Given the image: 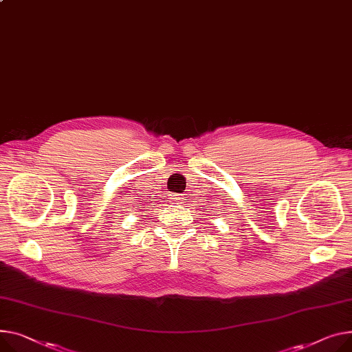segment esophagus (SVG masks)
<instances>
[{
    "label": "esophagus",
    "instance_id": "obj_1",
    "mask_svg": "<svg viewBox=\"0 0 352 352\" xmlns=\"http://www.w3.org/2000/svg\"><path fill=\"white\" fill-rule=\"evenodd\" d=\"M170 199L173 201V202H175V204H182V197L181 195H177V194H173V195H170Z\"/></svg>",
    "mask_w": 352,
    "mask_h": 352
}]
</instances>
